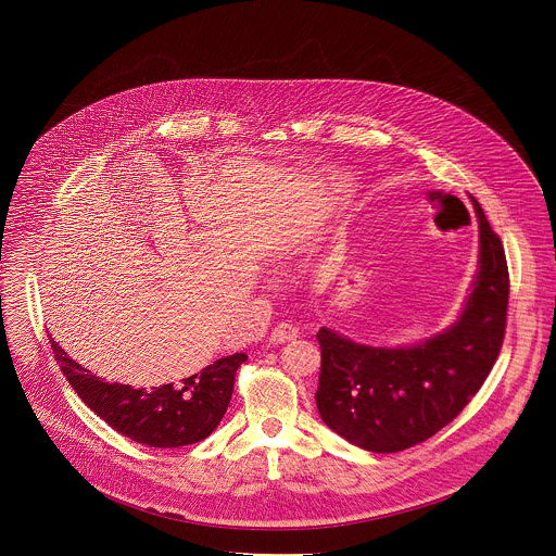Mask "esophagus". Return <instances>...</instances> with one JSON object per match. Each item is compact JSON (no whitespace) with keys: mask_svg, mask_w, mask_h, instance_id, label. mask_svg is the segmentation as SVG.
<instances>
[{"mask_svg":"<svg viewBox=\"0 0 556 556\" xmlns=\"http://www.w3.org/2000/svg\"><path fill=\"white\" fill-rule=\"evenodd\" d=\"M300 336V329L295 325H289V323H280L271 329L269 333V342L271 344H285V342H291Z\"/></svg>","mask_w":556,"mask_h":556,"instance_id":"obj_1","label":"esophagus"}]
</instances>
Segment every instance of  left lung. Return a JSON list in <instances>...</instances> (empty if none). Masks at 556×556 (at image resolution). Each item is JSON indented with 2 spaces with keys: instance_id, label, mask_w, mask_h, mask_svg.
<instances>
[{
  "instance_id": "1",
  "label": "left lung",
  "mask_w": 556,
  "mask_h": 556,
  "mask_svg": "<svg viewBox=\"0 0 556 556\" xmlns=\"http://www.w3.org/2000/svg\"><path fill=\"white\" fill-rule=\"evenodd\" d=\"M479 265L454 325L400 349L357 344L320 327V419L349 443L394 454L447 426L490 375L505 336L509 274L505 250L471 197Z\"/></svg>"
}]
</instances>
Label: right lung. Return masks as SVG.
Segmentation results:
<instances>
[{
  "label": "right lung",
  "instance_id": "1",
  "mask_svg": "<svg viewBox=\"0 0 556 556\" xmlns=\"http://www.w3.org/2000/svg\"><path fill=\"white\" fill-rule=\"evenodd\" d=\"M55 359L80 400L113 430L148 445L181 447L207 439L227 413L236 372L245 353L220 357L177 386L130 388L106 383L85 370L51 338Z\"/></svg>",
  "mask_w": 556,
  "mask_h": 556
}]
</instances>
